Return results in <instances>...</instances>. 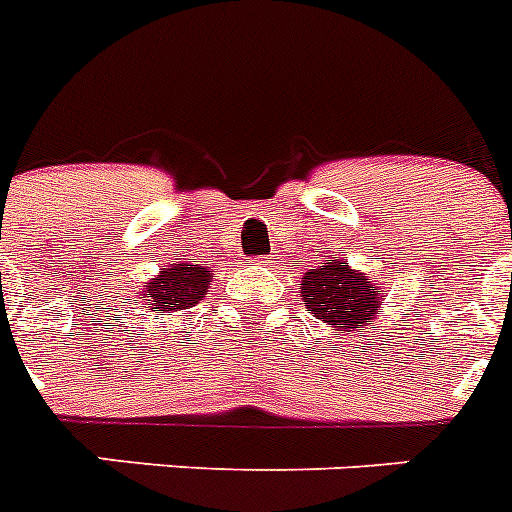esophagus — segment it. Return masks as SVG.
<instances>
[{"label":"esophagus","mask_w":512,"mask_h":512,"mask_svg":"<svg viewBox=\"0 0 512 512\" xmlns=\"http://www.w3.org/2000/svg\"><path fill=\"white\" fill-rule=\"evenodd\" d=\"M255 262L257 265H268V262H273V260H270V257H255Z\"/></svg>","instance_id":"esophagus-1"}]
</instances>
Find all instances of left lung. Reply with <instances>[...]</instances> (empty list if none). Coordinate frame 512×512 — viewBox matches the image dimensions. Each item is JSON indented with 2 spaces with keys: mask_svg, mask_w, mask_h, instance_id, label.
Segmentation results:
<instances>
[{
  "mask_svg": "<svg viewBox=\"0 0 512 512\" xmlns=\"http://www.w3.org/2000/svg\"><path fill=\"white\" fill-rule=\"evenodd\" d=\"M301 296L311 317L332 324L337 332H358L379 317L381 286L345 260H324L304 273Z\"/></svg>",
  "mask_w": 512,
  "mask_h": 512,
  "instance_id": "8db88e82",
  "label": "left lung"
}]
</instances>
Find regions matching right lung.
<instances>
[{"label": "right lung", "mask_w": 512, "mask_h": 512, "mask_svg": "<svg viewBox=\"0 0 512 512\" xmlns=\"http://www.w3.org/2000/svg\"><path fill=\"white\" fill-rule=\"evenodd\" d=\"M213 270L190 262L164 265L157 278H151L139 299L144 301L146 311L154 314H170V311L190 309L206 296L211 286Z\"/></svg>", "instance_id": "add662e5"}]
</instances>
